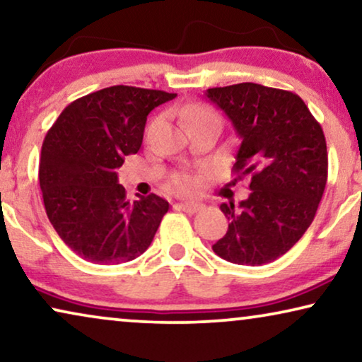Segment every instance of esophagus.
Instances as JSON below:
<instances>
[{
	"mask_svg": "<svg viewBox=\"0 0 362 362\" xmlns=\"http://www.w3.org/2000/svg\"><path fill=\"white\" fill-rule=\"evenodd\" d=\"M177 207H180L181 211L187 212V214H194V212L201 209V204H197V202H181Z\"/></svg>",
	"mask_w": 362,
	"mask_h": 362,
	"instance_id": "obj_1",
	"label": "esophagus"
}]
</instances>
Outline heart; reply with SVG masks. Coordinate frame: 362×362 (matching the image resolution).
Listing matches in <instances>:
<instances>
[{
	"mask_svg": "<svg viewBox=\"0 0 362 362\" xmlns=\"http://www.w3.org/2000/svg\"><path fill=\"white\" fill-rule=\"evenodd\" d=\"M185 120H186L187 128H189L192 125H197V123H209V122L219 123V117H217V113L212 110V108L201 105V103H194V105H189L185 110ZM173 185H175L177 191L187 192L194 187V181H192L191 177L181 175L175 177Z\"/></svg>",
	"mask_w": 362,
	"mask_h": 362,
	"instance_id": "1",
	"label": "heart"
}]
</instances>
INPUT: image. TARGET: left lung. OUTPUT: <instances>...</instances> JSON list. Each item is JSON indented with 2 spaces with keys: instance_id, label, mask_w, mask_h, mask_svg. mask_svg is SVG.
Returning <instances> with one entry per match:
<instances>
[{
  "instance_id": "left-lung-1",
  "label": "left lung",
  "mask_w": 362,
  "mask_h": 362,
  "mask_svg": "<svg viewBox=\"0 0 362 362\" xmlns=\"http://www.w3.org/2000/svg\"><path fill=\"white\" fill-rule=\"evenodd\" d=\"M206 97L240 138L232 171L250 177L245 201L221 204L230 224L212 250L237 265L269 264L286 254L315 219L328 180L323 128L288 90L244 82L207 88Z\"/></svg>"
}]
</instances>
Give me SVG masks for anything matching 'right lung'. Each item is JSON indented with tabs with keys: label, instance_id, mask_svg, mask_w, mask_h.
I'll return each mask as SVG.
<instances>
[{
	"label": "right lung",
	"instance_id": "add662e5",
	"mask_svg": "<svg viewBox=\"0 0 362 362\" xmlns=\"http://www.w3.org/2000/svg\"><path fill=\"white\" fill-rule=\"evenodd\" d=\"M176 93L113 86L64 108L44 138L39 163L44 207L59 237L83 260L125 264L150 247L168 201H127L117 170L140 150L146 117Z\"/></svg>",
	"mask_w": 362,
	"mask_h": 362
}]
</instances>
